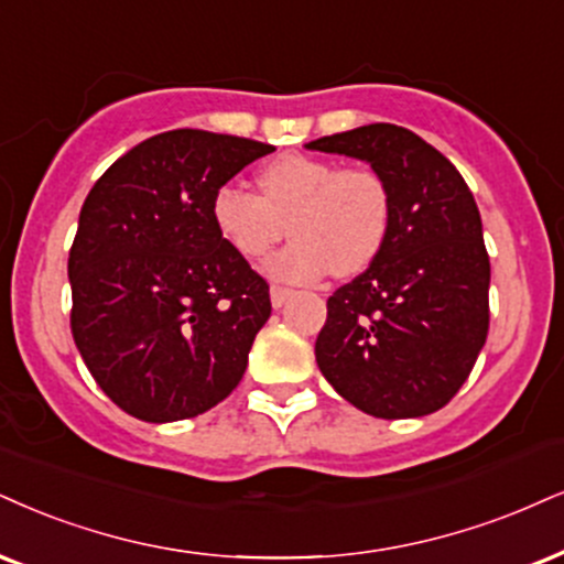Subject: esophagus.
<instances>
[{
  "instance_id": "1",
  "label": "esophagus",
  "mask_w": 564,
  "mask_h": 564,
  "mask_svg": "<svg viewBox=\"0 0 564 564\" xmlns=\"http://www.w3.org/2000/svg\"><path fill=\"white\" fill-rule=\"evenodd\" d=\"M269 295H271V305H274V308H282V305L288 303V297L293 295V290H288V288H271Z\"/></svg>"
}]
</instances>
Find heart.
Here are the masks:
<instances>
[{
    "label": "heart",
    "mask_w": 564,
    "mask_h": 564,
    "mask_svg": "<svg viewBox=\"0 0 564 564\" xmlns=\"http://www.w3.org/2000/svg\"><path fill=\"white\" fill-rule=\"evenodd\" d=\"M259 193L227 183L212 198L219 238L242 259H261L284 235L293 242L267 261L280 282L356 276L384 248L392 225L389 187L373 170H339L329 159L282 154L259 170Z\"/></svg>",
    "instance_id": "heart-1"
}]
</instances>
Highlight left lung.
<instances>
[{
    "label": "left lung",
    "mask_w": 564,
    "mask_h": 564,
    "mask_svg": "<svg viewBox=\"0 0 564 564\" xmlns=\"http://www.w3.org/2000/svg\"><path fill=\"white\" fill-rule=\"evenodd\" d=\"M384 180L392 225L377 261L326 301L316 364L377 419H421L455 398L489 332V256L460 172L434 145L377 122L305 143Z\"/></svg>",
    "instance_id": "obj_1"
}]
</instances>
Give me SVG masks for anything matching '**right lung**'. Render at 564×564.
I'll return each instance as SVG.
<instances>
[{"label":"right lung","mask_w":564,"mask_h":564,"mask_svg":"<svg viewBox=\"0 0 564 564\" xmlns=\"http://www.w3.org/2000/svg\"><path fill=\"white\" fill-rule=\"evenodd\" d=\"M248 138L170 130L90 187L69 248L75 345L124 413L172 423L240 384L271 316L269 284L219 238L212 198L271 154Z\"/></svg>","instance_id":"right-lung-1"}]
</instances>
